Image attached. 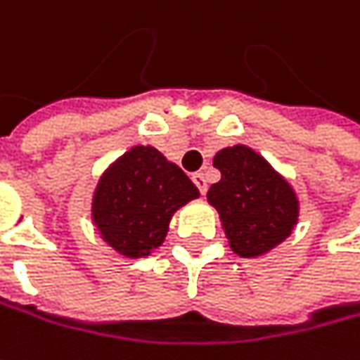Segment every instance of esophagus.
Segmentation results:
<instances>
[{"label": "esophagus", "instance_id": "obj_1", "mask_svg": "<svg viewBox=\"0 0 360 360\" xmlns=\"http://www.w3.org/2000/svg\"><path fill=\"white\" fill-rule=\"evenodd\" d=\"M191 181L195 183V187L200 189V193H202V195H206V191H208V183H206L204 173H193V175H191Z\"/></svg>", "mask_w": 360, "mask_h": 360}]
</instances>
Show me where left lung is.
<instances>
[{
	"label": "left lung",
	"mask_w": 360,
	"mask_h": 360,
	"mask_svg": "<svg viewBox=\"0 0 360 360\" xmlns=\"http://www.w3.org/2000/svg\"><path fill=\"white\" fill-rule=\"evenodd\" d=\"M214 167L220 181L208 189V202L237 255H264L290 237L299 220L297 193L262 154L243 144L222 148Z\"/></svg>",
	"instance_id": "obj_1"
}]
</instances>
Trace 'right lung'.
Segmentation results:
<instances>
[{
	"label": "right lung",
	"mask_w": 360,
	"mask_h": 360,
	"mask_svg": "<svg viewBox=\"0 0 360 360\" xmlns=\"http://www.w3.org/2000/svg\"><path fill=\"white\" fill-rule=\"evenodd\" d=\"M200 198L198 187L156 148L134 146L101 175L92 222L123 257H146L162 245L173 214Z\"/></svg>",
	"instance_id": "add662e5"
}]
</instances>
